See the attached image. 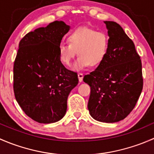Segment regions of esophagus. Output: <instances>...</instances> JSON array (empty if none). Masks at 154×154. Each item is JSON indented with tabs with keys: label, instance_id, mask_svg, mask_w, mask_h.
<instances>
[{
	"label": "esophagus",
	"instance_id": "obj_1",
	"mask_svg": "<svg viewBox=\"0 0 154 154\" xmlns=\"http://www.w3.org/2000/svg\"><path fill=\"white\" fill-rule=\"evenodd\" d=\"M77 75H78V79H79V81H80V82H82V81H83V74H82V73H78V74H77Z\"/></svg>",
	"mask_w": 154,
	"mask_h": 154
}]
</instances>
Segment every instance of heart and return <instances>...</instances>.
Returning a JSON list of instances; mask_svg holds the SVG:
<instances>
[{
    "instance_id": "heart-1",
    "label": "heart",
    "mask_w": 154,
    "mask_h": 154,
    "mask_svg": "<svg viewBox=\"0 0 154 154\" xmlns=\"http://www.w3.org/2000/svg\"><path fill=\"white\" fill-rule=\"evenodd\" d=\"M68 44L60 45L59 57L62 63L70 66L74 57H79L74 69L80 70L100 65L106 57L109 49V38L105 32L88 27H79L67 36Z\"/></svg>"
}]
</instances>
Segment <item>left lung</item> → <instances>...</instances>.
<instances>
[{
  "instance_id": "8db88e82",
  "label": "left lung",
  "mask_w": 154,
  "mask_h": 154,
  "mask_svg": "<svg viewBox=\"0 0 154 154\" xmlns=\"http://www.w3.org/2000/svg\"><path fill=\"white\" fill-rule=\"evenodd\" d=\"M109 49L103 61L83 81L91 88L88 109L99 122L125 119L136 106L143 88L142 61L133 42L114 21H104Z\"/></svg>"
}]
</instances>
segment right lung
I'll return each mask as SVG.
<instances>
[{
  "label": "right lung",
  "instance_id": "add662e5",
  "mask_svg": "<svg viewBox=\"0 0 154 154\" xmlns=\"http://www.w3.org/2000/svg\"><path fill=\"white\" fill-rule=\"evenodd\" d=\"M69 28L56 21L28 32L19 42L13 66L14 94L24 113L38 123L63 119L68 94L78 83L77 72L67 69L59 57V46Z\"/></svg>",
  "mask_w": 154,
  "mask_h": 154
}]
</instances>
